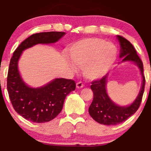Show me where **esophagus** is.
I'll list each match as a JSON object with an SVG mask.
<instances>
[{"instance_id": "obj_1", "label": "esophagus", "mask_w": 151, "mask_h": 151, "mask_svg": "<svg viewBox=\"0 0 151 151\" xmlns=\"http://www.w3.org/2000/svg\"><path fill=\"white\" fill-rule=\"evenodd\" d=\"M83 86H84V84H83V83L81 82V81H79V82L77 83V88H82Z\"/></svg>"}]
</instances>
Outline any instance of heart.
<instances>
[{
	"instance_id": "obj_1",
	"label": "heart",
	"mask_w": 151,
	"mask_h": 151,
	"mask_svg": "<svg viewBox=\"0 0 151 151\" xmlns=\"http://www.w3.org/2000/svg\"><path fill=\"white\" fill-rule=\"evenodd\" d=\"M73 71L83 67L84 77L90 80L99 79L110 70L117 58L116 47L101 38H85L75 42L69 50Z\"/></svg>"
}]
</instances>
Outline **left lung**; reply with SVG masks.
Returning <instances> with one entry per match:
<instances>
[{
    "label": "left lung",
    "instance_id": "left-lung-1",
    "mask_svg": "<svg viewBox=\"0 0 151 151\" xmlns=\"http://www.w3.org/2000/svg\"><path fill=\"white\" fill-rule=\"evenodd\" d=\"M117 37L120 43V58H123L122 62L131 61L136 63L141 70L143 81L141 91L136 100L127 106H119L109 97L106 89L108 74L104 76L101 79L91 82V89L93 91V98L89 108V113L96 122L107 126L121 124L136 113L141 105L145 88L143 65L141 58L137 55L136 50L129 40L120 35H117Z\"/></svg>",
    "mask_w": 151,
    "mask_h": 151
}]
</instances>
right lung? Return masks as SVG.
Here are the masks:
<instances>
[{"label":"right lung","instance_id":"add662e5","mask_svg":"<svg viewBox=\"0 0 151 151\" xmlns=\"http://www.w3.org/2000/svg\"><path fill=\"white\" fill-rule=\"evenodd\" d=\"M64 32H39L30 35L13 52L10 59L7 89L15 111L27 120L45 123L52 120L61 112L66 96L75 90L72 79H55L46 85L31 88L22 81L18 72V60L23 50L37 44L55 43L65 35Z\"/></svg>","mask_w":151,"mask_h":151}]
</instances>
